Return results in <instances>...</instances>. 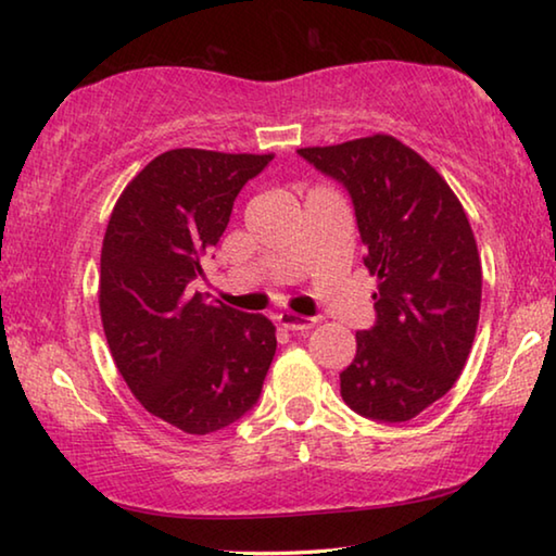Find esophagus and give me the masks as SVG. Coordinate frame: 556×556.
Listing matches in <instances>:
<instances>
[{"mask_svg":"<svg viewBox=\"0 0 556 556\" xmlns=\"http://www.w3.org/2000/svg\"><path fill=\"white\" fill-rule=\"evenodd\" d=\"M277 321L285 328H289V331H308V328L316 326V318H306V316H299V314H291V312L279 314Z\"/></svg>","mask_w":556,"mask_h":556,"instance_id":"34e87169","label":"esophagus"}]
</instances>
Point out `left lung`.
I'll return each instance as SVG.
<instances>
[{"mask_svg": "<svg viewBox=\"0 0 556 556\" xmlns=\"http://www.w3.org/2000/svg\"><path fill=\"white\" fill-rule=\"evenodd\" d=\"M299 154L353 199L378 279L370 331L341 372L345 404L378 421H407L454 388L481 314V257L466 211L427 159L390 135L304 147Z\"/></svg>", "mask_w": 556, "mask_h": 556, "instance_id": "obj_1", "label": "left lung"}]
</instances>
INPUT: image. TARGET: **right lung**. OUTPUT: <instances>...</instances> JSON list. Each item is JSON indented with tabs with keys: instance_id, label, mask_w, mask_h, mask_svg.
Returning <instances> with one entry per match:
<instances>
[{
	"instance_id": "1",
	"label": "right lung",
	"mask_w": 556,
	"mask_h": 556,
	"mask_svg": "<svg viewBox=\"0 0 556 556\" xmlns=\"http://www.w3.org/2000/svg\"><path fill=\"white\" fill-rule=\"evenodd\" d=\"M271 159L172 149L131 178L110 215L100 318L112 361L142 407L186 434H213L252 409L277 351L267 316L193 291L240 188Z\"/></svg>"
}]
</instances>
